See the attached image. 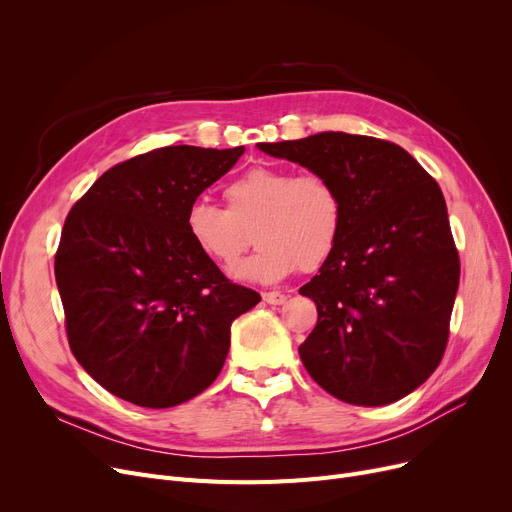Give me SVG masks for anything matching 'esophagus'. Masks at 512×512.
I'll return each instance as SVG.
<instances>
[{"instance_id": "34e87169", "label": "esophagus", "mask_w": 512, "mask_h": 512, "mask_svg": "<svg viewBox=\"0 0 512 512\" xmlns=\"http://www.w3.org/2000/svg\"><path fill=\"white\" fill-rule=\"evenodd\" d=\"M286 294L280 290H270V292H263V301L267 305H284L286 303Z\"/></svg>"}]
</instances>
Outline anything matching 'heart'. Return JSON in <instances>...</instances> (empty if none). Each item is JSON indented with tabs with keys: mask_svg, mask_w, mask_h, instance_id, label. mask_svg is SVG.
<instances>
[{
	"mask_svg": "<svg viewBox=\"0 0 512 512\" xmlns=\"http://www.w3.org/2000/svg\"><path fill=\"white\" fill-rule=\"evenodd\" d=\"M228 209L195 199L184 226L197 251L230 270L251 245L259 249L234 267V278L272 284L297 267L309 272L334 251L342 232L344 205L336 184L319 172L253 166L226 186Z\"/></svg>",
	"mask_w": 512,
	"mask_h": 512,
	"instance_id": "b5f03b06",
	"label": "heart"
}]
</instances>
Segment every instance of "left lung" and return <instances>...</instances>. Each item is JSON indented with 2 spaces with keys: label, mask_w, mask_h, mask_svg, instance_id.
Segmentation results:
<instances>
[{
  "label": "left lung",
  "mask_w": 512,
  "mask_h": 512,
  "mask_svg": "<svg viewBox=\"0 0 512 512\" xmlns=\"http://www.w3.org/2000/svg\"><path fill=\"white\" fill-rule=\"evenodd\" d=\"M257 147L326 174L344 205L334 251L299 290L317 305L299 346L305 369L359 407L411 394L442 361L461 276L438 182L402 147L361 134Z\"/></svg>",
  "instance_id": "1"
}]
</instances>
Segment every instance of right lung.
<instances>
[{
	"label": "right lung",
	"mask_w": 512,
	"mask_h": 512,
	"mask_svg": "<svg viewBox=\"0 0 512 512\" xmlns=\"http://www.w3.org/2000/svg\"><path fill=\"white\" fill-rule=\"evenodd\" d=\"M245 147H161L107 170L68 213L56 282L76 361L107 392L176 407L213 384L232 321L261 297L232 284L184 215Z\"/></svg>",
	"instance_id": "add662e5"
}]
</instances>
